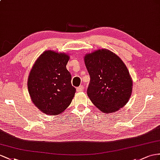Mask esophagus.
<instances>
[{
  "mask_svg": "<svg viewBox=\"0 0 160 160\" xmlns=\"http://www.w3.org/2000/svg\"><path fill=\"white\" fill-rule=\"evenodd\" d=\"M84 86H80V87H77L76 88V90H77V91H82L83 90H84Z\"/></svg>",
  "mask_w": 160,
  "mask_h": 160,
  "instance_id": "obj_1",
  "label": "esophagus"
}]
</instances>
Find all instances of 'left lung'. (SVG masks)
I'll return each mask as SVG.
<instances>
[{"instance_id": "obj_1", "label": "left lung", "mask_w": 160, "mask_h": 160, "mask_svg": "<svg viewBox=\"0 0 160 160\" xmlns=\"http://www.w3.org/2000/svg\"><path fill=\"white\" fill-rule=\"evenodd\" d=\"M91 80L87 88L90 99L102 112H115L126 104L132 93V82L119 57L101 49L84 57Z\"/></svg>"}]
</instances>
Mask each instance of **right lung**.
<instances>
[{"label":"right lung","mask_w":160,"mask_h":160,"mask_svg":"<svg viewBox=\"0 0 160 160\" xmlns=\"http://www.w3.org/2000/svg\"><path fill=\"white\" fill-rule=\"evenodd\" d=\"M69 57L47 51L36 60L28 76V88L34 104L48 115H58L70 105L76 92L66 69Z\"/></svg>","instance_id":"1"}]
</instances>
